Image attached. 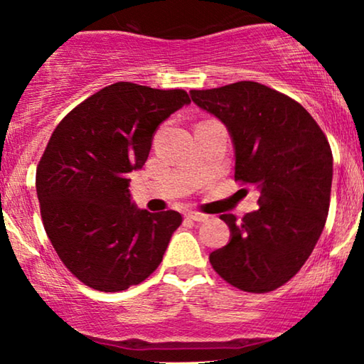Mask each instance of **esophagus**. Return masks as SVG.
Listing matches in <instances>:
<instances>
[{"instance_id": "34e87169", "label": "esophagus", "mask_w": 364, "mask_h": 364, "mask_svg": "<svg viewBox=\"0 0 364 364\" xmlns=\"http://www.w3.org/2000/svg\"><path fill=\"white\" fill-rule=\"evenodd\" d=\"M186 217L192 222H205L208 218V215H205V213H198V212H188L186 213Z\"/></svg>"}]
</instances>
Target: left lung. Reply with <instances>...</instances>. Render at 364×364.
Returning a JSON list of instances; mask_svg holds the SVG:
<instances>
[{"label": "left lung", "instance_id": "1", "mask_svg": "<svg viewBox=\"0 0 364 364\" xmlns=\"http://www.w3.org/2000/svg\"><path fill=\"white\" fill-rule=\"evenodd\" d=\"M193 104L215 116L230 134L235 181L260 191L258 208L237 220L210 263L230 285L250 293L277 290L311 255L325 227L333 181V154L305 107L253 81L191 91Z\"/></svg>", "mask_w": 364, "mask_h": 364}]
</instances>
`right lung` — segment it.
I'll return each instance as SVG.
<instances>
[{"mask_svg": "<svg viewBox=\"0 0 364 364\" xmlns=\"http://www.w3.org/2000/svg\"><path fill=\"white\" fill-rule=\"evenodd\" d=\"M187 104L182 89L116 82L54 129L36 171L44 230L68 270L94 290L146 280L182 223L176 210L137 208L127 173L142 168L157 127Z\"/></svg>", "mask_w": 364, "mask_h": 364, "instance_id": "1", "label": "right lung"}]
</instances>
